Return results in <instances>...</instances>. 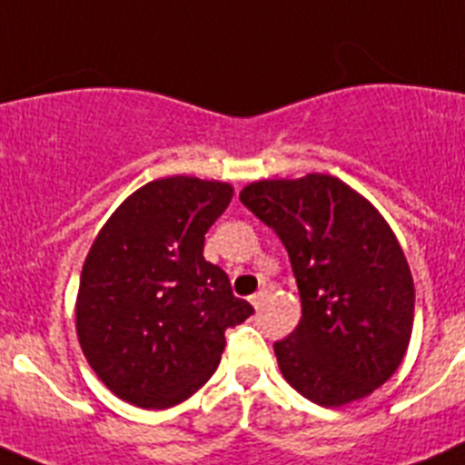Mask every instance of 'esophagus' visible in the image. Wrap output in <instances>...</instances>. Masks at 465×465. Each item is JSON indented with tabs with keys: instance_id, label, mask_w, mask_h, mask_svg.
Returning <instances> with one entry per match:
<instances>
[{
	"instance_id": "1",
	"label": "esophagus",
	"mask_w": 465,
	"mask_h": 465,
	"mask_svg": "<svg viewBox=\"0 0 465 465\" xmlns=\"http://www.w3.org/2000/svg\"><path fill=\"white\" fill-rule=\"evenodd\" d=\"M266 299H269V292H257L254 296H250V303H252L257 311H262L263 305H266Z\"/></svg>"
}]
</instances>
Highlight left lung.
<instances>
[{
  "instance_id": "1",
  "label": "left lung",
  "mask_w": 465,
  "mask_h": 465,
  "mask_svg": "<svg viewBox=\"0 0 465 465\" xmlns=\"http://www.w3.org/2000/svg\"><path fill=\"white\" fill-rule=\"evenodd\" d=\"M241 202L278 233L299 284V326L273 345L282 378L324 408L373 394L403 361L415 320V282L387 220L329 173L254 181Z\"/></svg>"
}]
</instances>
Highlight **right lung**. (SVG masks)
<instances>
[{"instance_id": "obj_1", "label": "right lung", "mask_w": 465, "mask_h": 465, "mask_svg": "<svg viewBox=\"0 0 465 465\" xmlns=\"http://www.w3.org/2000/svg\"><path fill=\"white\" fill-rule=\"evenodd\" d=\"M233 187L192 175L129 194L83 263L76 333L87 363L118 399L164 410L215 373L224 331L254 312L203 259V236Z\"/></svg>"}]
</instances>
